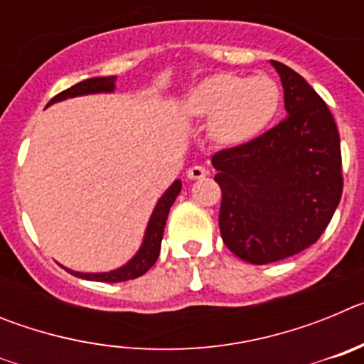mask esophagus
Returning a JSON list of instances; mask_svg holds the SVG:
<instances>
[{
  "instance_id": "1",
  "label": "esophagus",
  "mask_w": 364,
  "mask_h": 364,
  "mask_svg": "<svg viewBox=\"0 0 364 364\" xmlns=\"http://www.w3.org/2000/svg\"><path fill=\"white\" fill-rule=\"evenodd\" d=\"M208 175V169L202 166H193L188 169V178L189 180H200Z\"/></svg>"
}]
</instances>
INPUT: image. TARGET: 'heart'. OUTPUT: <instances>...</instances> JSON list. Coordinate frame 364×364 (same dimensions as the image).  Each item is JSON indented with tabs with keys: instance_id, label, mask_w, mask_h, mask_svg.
<instances>
[{
	"instance_id": "b5f03b06",
	"label": "heart",
	"mask_w": 364,
	"mask_h": 364,
	"mask_svg": "<svg viewBox=\"0 0 364 364\" xmlns=\"http://www.w3.org/2000/svg\"><path fill=\"white\" fill-rule=\"evenodd\" d=\"M281 89L268 76L218 73L193 87L186 111L193 118L210 120V136L224 147L252 142L275 118Z\"/></svg>"
}]
</instances>
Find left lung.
Listing matches in <instances>:
<instances>
[{
	"instance_id": "left-lung-1",
	"label": "left lung",
	"mask_w": 364,
	"mask_h": 364,
	"mask_svg": "<svg viewBox=\"0 0 364 364\" xmlns=\"http://www.w3.org/2000/svg\"><path fill=\"white\" fill-rule=\"evenodd\" d=\"M288 117L239 147L213 154L222 189L218 228L250 264L288 259L317 242L343 195L336 120L310 83L272 60Z\"/></svg>"
}]
</instances>
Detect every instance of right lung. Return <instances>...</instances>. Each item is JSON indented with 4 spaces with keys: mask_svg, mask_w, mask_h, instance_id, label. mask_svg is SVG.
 Returning a JSON list of instances; mask_svg holds the SVG:
<instances>
[{
    "mask_svg": "<svg viewBox=\"0 0 364 364\" xmlns=\"http://www.w3.org/2000/svg\"><path fill=\"white\" fill-rule=\"evenodd\" d=\"M114 80H117V76L83 80V82L76 83V85L69 87V89H65L63 92L54 96L47 105L56 104V102H62V100H67V98H74V96L96 95V92H112L114 91ZM180 189H182V182H180V180H175V182L169 186V189H167L162 197H160V200L156 202V208H154L153 215H151L146 235H144L142 246H140L136 255H134L127 264L105 273H80V272H73V269H67V272H70L73 275H76V277L80 279L98 281V282H124V281H131V279H136L140 277V275H144V273H146L154 262H156V259H159L160 244H162L164 228H166L167 215H169V210H171L175 198L178 197Z\"/></svg>",
    "mask_w": 364,
    "mask_h": 364,
    "instance_id": "add662e5",
    "label": "right lung"
}]
</instances>
